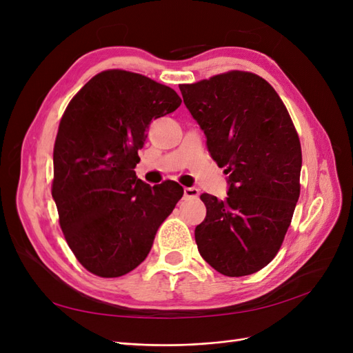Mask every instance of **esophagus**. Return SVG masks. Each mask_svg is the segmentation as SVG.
Wrapping results in <instances>:
<instances>
[{
  "mask_svg": "<svg viewBox=\"0 0 353 353\" xmlns=\"http://www.w3.org/2000/svg\"><path fill=\"white\" fill-rule=\"evenodd\" d=\"M199 190L194 187H185L184 188V197L185 199H197L199 197Z\"/></svg>",
  "mask_w": 353,
  "mask_h": 353,
  "instance_id": "esophagus-1",
  "label": "esophagus"
}]
</instances>
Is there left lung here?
<instances>
[{"instance_id":"1","label":"left lung","mask_w":353,"mask_h":353,"mask_svg":"<svg viewBox=\"0 0 353 353\" xmlns=\"http://www.w3.org/2000/svg\"><path fill=\"white\" fill-rule=\"evenodd\" d=\"M184 104L225 166V200L201 194L194 237L201 258L227 276L258 272L280 250L301 194L302 148L280 95L263 78L231 70L179 85Z\"/></svg>"}]
</instances>
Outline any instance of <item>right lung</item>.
Segmentation results:
<instances>
[{
  "instance_id": "add662e5",
  "label": "right lung",
  "mask_w": 353,
  "mask_h": 353,
  "mask_svg": "<svg viewBox=\"0 0 353 353\" xmlns=\"http://www.w3.org/2000/svg\"><path fill=\"white\" fill-rule=\"evenodd\" d=\"M179 104L166 85L112 69L95 74L66 108L51 194L69 248L90 272L114 279L135 270L183 197L174 181L150 187L134 172L148 126Z\"/></svg>"
}]
</instances>
